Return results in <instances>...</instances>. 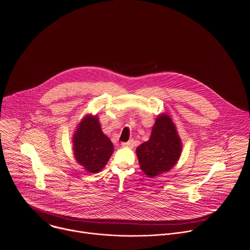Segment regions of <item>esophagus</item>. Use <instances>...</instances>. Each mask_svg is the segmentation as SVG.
Wrapping results in <instances>:
<instances>
[{"label": "esophagus", "instance_id": "34e87169", "mask_svg": "<svg viewBox=\"0 0 250 250\" xmlns=\"http://www.w3.org/2000/svg\"><path fill=\"white\" fill-rule=\"evenodd\" d=\"M133 145H134L133 140H130V141H128V142L123 143V144H122V146H124V147H129V148H132V147H133Z\"/></svg>", "mask_w": 250, "mask_h": 250}]
</instances>
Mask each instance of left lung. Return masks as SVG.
Segmentation results:
<instances>
[{
  "mask_svg": "<svg viewBox=\"0 0 250 250\" xmlns=\"http://www.w3.org/2000/svg\"><path fill=\"white\" fill-rule=\"evenodd\" d=\"M182 143L171 118L163 113L155 119L148 141L136 148L139 164L144 173L153 178L176 165Z\"/></svg>",
  "mask_w": 250,
  "mask_h": 250,
  "instance_id": "1",
  "label": "left lung"
}]
</instances>
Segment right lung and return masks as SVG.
<instances>
[{"label": "right lung", "instance_id": "add662e5", "mask_svg": "<svg viewBox=\"0 0 250 250\" xmlns=\"http://www.w3.org/2000/svg\"><path fill=\"white\" fill-rule=\"evenodd\" d=\"M73 150L77 162L88 172L96 173L105 167L114 146L104 134L97 115L88 114L81 121L73 136Z\"/></svg>", "mask_w": 250, "mask_h": 250}]
</instances>
